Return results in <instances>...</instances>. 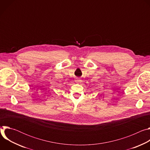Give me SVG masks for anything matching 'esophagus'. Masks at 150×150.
I'll use <instances>...</instances> for the list:
<instances>
[{"instance_id":"obj_1","label":"esophagus","mask_w":150,"mask_h":150,"mask_svg":"<svg viewBox=\"0 0 150 150\" xmlns=\"http://www.w3.org/2000/svg\"><path fill=\"white\" fill-rule=\"evenodd\" d=\"M81 81H82L81 79H79V78L75 79V82H81Z\"/></svg>"}]
</instances>
